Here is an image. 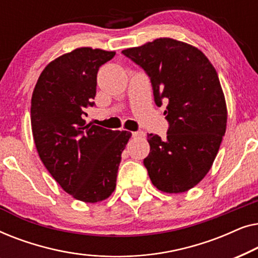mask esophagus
Returning <instances> with one entry per match:
<instances>
[{
  "label": "esophagus",
  "instance_id": "1",
  "mask_svg": "<svg viewBox=\"0 0 258 258\" xmlns=\"http://www.w3.org/2000/svg\"><path fill=\"white\" fill-rule=\"evenodd\" d=\"M132 135H133L134 139H136V137H141V136H143V135H144V133H143V132H133V133H132Z\"/></svg>",
  "mask_w": 258,
  "mask_h": 258
}]
</instances>
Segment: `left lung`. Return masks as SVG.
Instances as JSON below:
<instances>
[{
  "instance_id": "left-lung-1",
  "label": "left lung",
  "mask_w": 258,
  "mask_h": 258,
  "mask_svg": "<svg viewBox=\"0 0 258 258\" xmlns=\"http://www.w3.org/2000/svg\"><path fill=\"white\" fill-rule=\"evenodd\" d=\"M122 54L150 77L157 107L168 102L167 139L148 134L150 153L143 161L148 175L161 191H188L210 170L227 128L216 70L199 49L169 37Z\"/></svg>"
}]
</instances>
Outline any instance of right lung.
I'll list each match as a JSON object with an SVG mask.
<instances>
[{
	"mask_svg": "<svg viewBox=\"0 0 258 258\" xmlns=\"http://www.w3.org/2000/svg\"><path fill=\"white\" fill-rule=\"evenodd\" d=\"M115 51L77 48L45 67L31 96L30 119L44 167L74 199L96 203L116 188L122 151L132 133L87 124L97 72Z\"/></svg>",
	"mask_w": 258,
	"mask_h": 258,
	"instance_id": "add662e5",
	"label": "right lung"
}]
</instances>
